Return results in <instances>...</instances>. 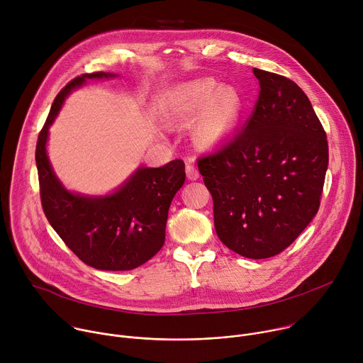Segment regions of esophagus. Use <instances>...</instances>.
<instances>
[{
  "label": "esophagus",
  "mask_w": 363,
  "mask_h": 363,
  "mask_svg": "<svg viewBox=\"0 0 363 363\" xmlns=\"http://www.w3.org/2000/svg\"><path fill=\"white\" fill-rule=\"evenodd\" d=\"M185 172H186L188 179H191V181H195V179H198V178H199V171H198V169H196V167H194L192 164H188V165H186Z\"/></svg>",
  "instance_id": "1"
}]
</instances>
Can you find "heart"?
Wrapping results in <instances>:
<instances>
[{
	"instance_id": "b5f03b06",
	"label": "heart",
	"mask_w": 363,
	"mask_h": 363,
	"mask_svg": "<svg viewBox=\"0 0 363 363\" xmlns=\"http://www.w3.org/2000/svg\"><path fill=\"white\" fill-rule=\"evenodd\" d=\"M194 133L202 146L223 142L237 126L241 97L231 86H220L213 79H199L178 86L168 97L167 116L172 122H186L200 109Z\"/></svg>"
}]
</instances>
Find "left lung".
Instances as JSON below:
<instances>
[{"mask_svg":"<svg viewBox=\"0 0 363 363\" xmlns=\"http://www.w3.org/2000/svg\"><path fill=\"white\" fill-rule=\"evenodd\" d=\"M260 94L230 142L198 158L220 240L247 258L286 250L318 214L329 164L326 132L290 79L252 69Z\"/></svg>","mask_w":363,"mask_h":363,"instance_id":"8db88e82","label":"left lung"}]
</instances>
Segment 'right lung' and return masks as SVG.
Segmentation results:
<instances>
[{
	"label": "right lung",
	"mask_w": 363,
	"mask_h": 363,
	"mask_svg": "<svg viewBox=\"0 0 363 363\" xmlns=\"http://www.w3.org/2000/svg\"><path fill=\"white\" fill-rule=\"evenodd\" d=\"M111 76L115 74L86 73L60 90L38 133L35 164L43 211L65 244L93 269L125 272L145 264L162 248L169 205L185 182L184 161L140 168L115 194L90 198L65 189L45 153L48 126L69 91L87 79Z\"/></svg>",
	"instance_id": "add662e5"
}]
</instances>
